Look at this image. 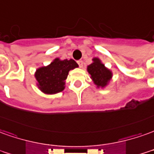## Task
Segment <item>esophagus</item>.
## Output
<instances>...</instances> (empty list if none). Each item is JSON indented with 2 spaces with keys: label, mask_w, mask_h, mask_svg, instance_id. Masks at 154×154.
I'll return each instance as SVG.
<instances>
[{
  "label": "esophagus",
  "mask_w": 154,
  "mask_h": 154,
  "mask_svg": "<svg viewBox=\"0 0 154 154\" xmlns=\"http://www.w3.org/2000/svg\"><path fill=\"white\" fill-rule=\"evenodd\" d=\"M77 63H78V65H79V66H80V67H82V66H83V62H82V60L77 61Z\"/></svg>",
  "instance_id": "34e87169"
}]
</instances>
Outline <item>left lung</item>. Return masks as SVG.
<instances>
[{"mask_svg":"<svg viewBox=\"0 0 154 154\" xmlns=\"http://www.w3.org/2000/svg\"><path fill=\"white\" fill-rule=\"evenodd\" d=\"M87 71L97 88H106L112 78V71L106 67L98 57L92 58V62L88 65Z\"/></svg>","mask_w":154,"mask_h":154,"instance_id":"left-lung-1","label":"left lung"}]
</instances>
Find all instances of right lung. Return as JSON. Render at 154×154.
Returning <instances> with one entry per match:
<instances>
[{
	"instance_id": "add662e5",
	"label": "right lung",
	"mask_w": 154,
	"mask_h": 154,
	"mask_svg": "<svg viewBox=\"0 0 154 154\" xmlns=\"http://www.w3.org/2000/svg\"><path fill=\"white\" fill-rule=\"evenodd\" d=\"M77 67L78 65L72 59L61 60L57 57L49 65L41 66L36 70V86L47 95L62 92L65 89V81L69 71Z\"/></svg>"
}]
</instances>
